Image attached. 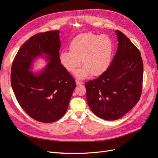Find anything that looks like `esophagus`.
<instances>
[{
    "instance_id": "obj_1",
    "label": "esophagus",
    "mask_w": 158,
    "mask_h": 158,
    "mask_svg": "<svg viewBox=\"0 0 158 158\" xmlns=\"http://www.w3.org/2000/svg\"><path fill=\"white\" fill-rule=\"evenodd\" d=\"M76 85H79L83 84V82H81V81H80V80H76Z\"/></svg>"
}]
</instances>
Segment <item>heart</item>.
Here are the masks:
<instances>
[{"instance_id": "heart-1", "label": "heart", "mask_w": 158, "mask_h": 158, "mask_svg": "<svg viewBox=\"0 0 158 158\" xmlns=\"http://www.w3.org/2000/svg\"><path fill=\"white\" fill-rule=\"evenodd\" d=\"M69 50L60 52V63L66 70L74 73L82 60L84 66L76 72V76L84 79L90 74L98 76L106 71L111 60L113 45L106 35L84 33L73 38Z\"/></svg>"}]
</instances>
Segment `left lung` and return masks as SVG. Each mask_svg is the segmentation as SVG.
<instances>
[{
	"label": "left lung",
	"mask_w": 158,
	"mask_h": 158,
	"mask_svg": "<svg viewBox=\"0 0 158 158\" xmlns=\"http://www.w3.org/2000/svg\"><path fill=\"white\" fill-rule=\"evenodd\" d=\"M115 33L118 48L111 65L98 78L85 83L90 109L107 121L117 120L130 111L139 100L142 88L140 52L124 33Z\"/></svg>",
	"instance_id": "left-lung-1"
}]
</instances>
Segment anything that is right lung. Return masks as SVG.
Wrapping results in <instances>:
<instances>
[{"label":"right lung","instance_id":"right-lung-1","mask_svg":"<svg viewBox=\"0 0 158 158\" xmlns=\"http://www.w3.org/2000/svg\"><path fill=\"white\" fill-rule=\"evenodd\" d=\"M59 30L40 33L22 45L11 69V85L17 101L35 120L52 123L64 116L76 88L74 78L59 62ZM48 62L38 72L31 70L33 61Z\"/></svg>","mask_w":158,"mask_h":158}]
</instances>
